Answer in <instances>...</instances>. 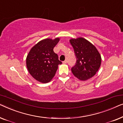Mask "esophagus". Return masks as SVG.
Masks as SVG:
<instances>
[{"mask_svg":"<svg viewBox=\"0 0 123 123\" xmlns=\"http://www.w3.org/2000/svg\"><path fill=\"white\" fill-rule=\"evenodd\" d=\"M62 63H63V64H66V63H67V60H65V61L62 62Z\"/></svg>","mask_w":123,"mask_h":123,"instance_id":"1","label":"esophagus"}]
</instances>
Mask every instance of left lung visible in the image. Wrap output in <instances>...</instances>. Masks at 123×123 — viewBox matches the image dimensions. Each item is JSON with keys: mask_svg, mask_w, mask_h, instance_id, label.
I'll return each instance as SVG.
<instances>
[{"mask_svg": "<svg viewBox=\"0 0 123 123\" xmlns=\"http://www.w3.org/2000/svg\"><path fill=\"white\" fill-rule=\"evenodd\" d=\"M75 52L76 62L71 68L72 74L80 80H86L95 75L101 65L100 53L92 44L83 38L70 41Z\"/></svg>", "mask_w": 123, "mask_h": 123, "instance_id": "1", "label": "left lung"}]
</instances>
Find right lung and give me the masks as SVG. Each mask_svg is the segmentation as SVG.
<instances>
[{
	"label": "right lung",
	"instance_id": "right-lung-1",
	"mask_svg": "<svg viewBox=\"0 0 123 123\" xmlns=\"http://www.w3.org/2000/svg\"><path fill=\"white\" fill-rule=\"evenodd\" d=\"M60 39H45L32 48L28 55L26 63L29 74L39 82H49L55 76L58 65L62 63L53 48Z\"/></svg>",
	"mask_w": 123,
	"mask_h": 123
}]
</instances>
